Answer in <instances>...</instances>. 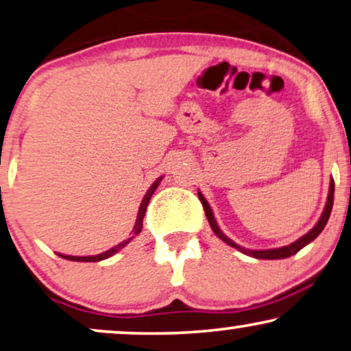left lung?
<instances>
[{"mask_svg":"<svg viewBox=\"0 0 351 351\" xmlns=\"http://www.w3.org/2000/svg\"><path fill=\"white\" fill-rule=\"evenodd\" d=\"M198 198H199V202H202V204H203L204 213H206L209 226H211L213 232H215V234L219 237L222 242H226L227 245H230V247H234V248L239 250V252H242L245 254H248V256H253V258H256V259H282V258H289V256H292V254L298 253L303 247H306L308 243H311L313 240H315L316 237L321 234L322 229H324V227H326L327 221H329L330 211H332V204H334V180H330L329 195H327V202H326L324 211H322V215L319 217V221H317V224L313 227V229L309 230L308 234H304L303 237H300L297 242H293V243H290V245H285V247H280V248H272V250H247V248L240 247V245H237L234 240H230L229 237H227L224 232L219 229V226H217V222L215 219V215H213L211 208H209L208 202H206V199H204V197L199 192H198Z\"/></svg>","mask_w":351,"mask_h":351,"instance_id":"left-lung-1","label":"left lung"}]
</instances>
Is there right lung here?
Segmentation results:
<instances>
[{
    "mask_svg": "<svg viewBox=\"0 0 351 351\" xmlns=\"http://www.w3.org/2000/svg\"><path fill=\"white\" fill-rule=\"evenodd\" d=\"M161 180H162V177H159V179L154 180L153 185L148 189V192L145 193V197H143V199H142V204H140V208H138V215H136V221H135V226H134V237L138 235L140 232H142V227H143V216H145V213H147L148 202H149V198H152V195L154 193V190L158 189V185L161 184ZM134 237H130V239H127L125 242L116 245V247H112L111 250H108V252L99 253V254H95V256H69V254H61V253H58V256H61V258H64V259H71V261L97 263V261H101V259H106V258H109V256H112V254L119 252V250L124 248L125 245L129 243L132 239H134Z\"/></svg>",
    "mask_w": 351,
    "mask_h": 351,
    "instance_id": "add662e5",
    "label": "right lung"
}]
</instances>
